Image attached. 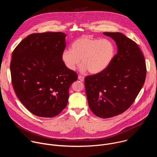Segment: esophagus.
<instances>
[{
    "label": "esophagus",
    "instance_id": "1",
    "mask_svg": "<svg viewBox=\"0 0 157 157\" xmlns=\"http://www.w3.org/2000/svg\"><path fill=\"white\" fill-rule=\"evenodd\" d=\"M78 79L80 80L81 81H84V77L82 76H81V75H79V76H78Z\"/></svg>",
    "mask_w": 157,
    "mask_h": 157
}]
</instances>
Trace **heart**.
Wrapping results in <instances>:
<instances>
[{
  "instance_id": "b5f03b06",
  "label": "heart",
  "mask_w": 157,
  "mask_h": 157,
  "mask_svg": "<svg viewBox=\"0 0 157 157\" xmlns=\"http://www.w3.org/2000/svg\"><path fill=\"white\" fill-rule=\"evenodd\" d=\"M115 47L108 39L83 35L77 38L71 49L62 53V59L70 70H75L81 63L80 70L98 74L105 70L114 59Z\"/></svg>"
}]
</instances>
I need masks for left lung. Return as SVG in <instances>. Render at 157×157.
<instances>
[{
	"instance_id": "obj_1",
	"label": "left lung",
	"mask_w": 157,
	"mask_h": 157,
	"mask_svg": "<svg viewBox=\"0 0 157 157\" xmlns=\"http://www.w3.org/2000/svg\"><path fill=\"white\" fill-rule=\"evenodd\" d=\"M116 43L117 53L102 72L87 76L84 84L89 107L101 118L123 113L144 86L146 63L137 43L119 32H104Z\"/></svg>"
}]
</instances>
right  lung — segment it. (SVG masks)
I'll return each mask as SVG.
<instances>
[{"mask_svg": "<svg viewBox=\"0 0 157 157\" xmlns=\"http://www.w3.org/2000/svg\"><path fill=\"white\" fill-rule=\"evenodd\" d=\"M66 36L62 32L32 33L12 53L10 69L15 93L36 116L58 115L68 104L71 84L78 79L62 59Z\"/></svg>", "mask_w": 157, "mask_h": 157, "instance_id": "1", "label": "right lung"}]
</instances>
